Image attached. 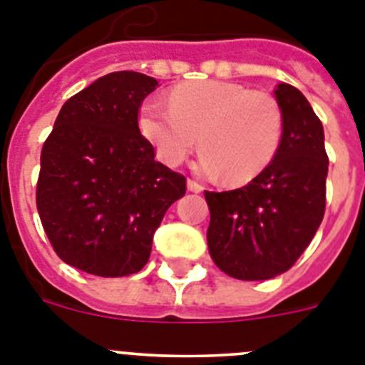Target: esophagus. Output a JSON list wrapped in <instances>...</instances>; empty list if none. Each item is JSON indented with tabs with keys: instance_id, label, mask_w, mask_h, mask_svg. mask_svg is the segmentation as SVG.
Here are the masks:
<instances>
[{
	"instance_id": "obj_1",
	"label": "esophagus",
	"mask_w": 365,
	"mask_h": 365,
	"mask_svg": "<svg viewBox=\"0 0 365 365\" xmlns=\"http://www.w3.org/2000/svg\"><path fill=\"white\" fill-rule=\"evenodd\" d=\"M186 186H188L190 192H193V193H201L202 190H205V188H202L201 182H197V180H193V179H188Z\"/></svg>"
}]
</instances>
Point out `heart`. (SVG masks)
Segmentation results:
<instances>
[{
    "label": "heart",
    "mask_w": 365,
    "mask_h": 365,
    "mask_svg": "<svg viewBox=\"0 0 365 365\" xmlns=\"http://www.w3.org/2000/svg\"><path fill=\"white\" fill-rule=\"evenodd\" d=\"M138 125L159 159L179 166L199 140L201 170L241 185L274 160L283 137V111L270 93L241 83L206 82L177 87L170 108L148 102Z\"/></svg>",
    "instance_id": "1"
}]
</instances>
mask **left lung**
<instances>
[{
  "label": "left lung",
  "mask_w": 365,
  "mask_h": 365,
  "mask_svg": "<svg viewBox=\"0 0 365 365\" xmlns=\"http://www.w3.org/2000/svg\"><path fill=\"white\" fill-rule=\"evenodd\" d=\"M274 95L283 111V137L272 163L243 188L205 192L212 259L245 282L291 269L325 212L329 159L320 118L291 83H278Z\"/></svg>",
  "instance_id": "1"
}]
</instances>
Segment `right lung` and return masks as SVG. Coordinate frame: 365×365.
<instances>
[{
  "instance_id": "add662e5",
  "label": "right lung",
  "mask_w": 365,
  "mask_h": 365,
  "mask_svg": "<svg viewBox=\"0 0 365 365\" xmlns=\"http://www.w3.org/2000/svg\"><path fill=\"white\" fill-rule=\"evenodd\" d=\"M159 82L109 73L71 96L41 148L36 206L54 252L102 278L138 272L185 175L155 159L138 109Z\"/></svg>"
}]
</instances>
